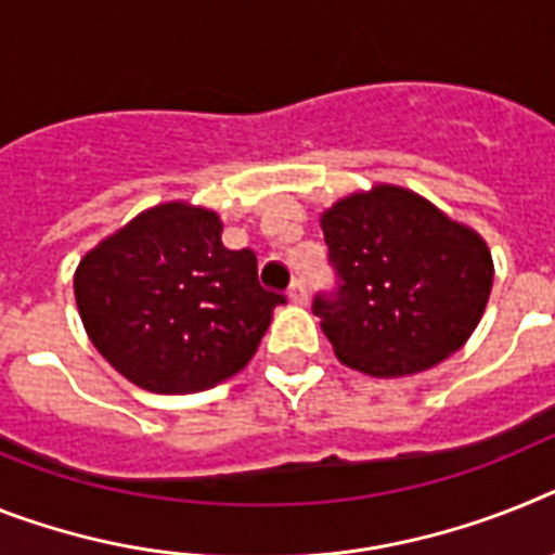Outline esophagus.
I'll return each mask as SVG.
<instances>
[{"mask_svg": "<svg viewBox=\"0 0 555 555\" xmlns=\"http://www.w3.org/2000/svg\"><path fill=\"white\" fill-rule=\"evenodd\" d=\"M287 299L293 301V305H307V287L301 279H296L291 285V291H287Z\"/></svg>", "mask_w": 555, "mask_h": 555, "instance_id": "esophagus-1", "label": "esophagus"}]
</instances>
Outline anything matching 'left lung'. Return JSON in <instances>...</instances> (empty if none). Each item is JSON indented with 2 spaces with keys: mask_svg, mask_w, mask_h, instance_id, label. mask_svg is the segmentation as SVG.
<instances>
[{
  "mask_svg": "<svg viewBox=\"0 0 555 555\" xmlns=\"http://www.w3.org/2000/svg\"><path fill=\"white\" fill-rule=\"evenodd\" d=\"M333 296L313 313L344 366L403 378L457 352L486 313L488 242L403 185L378 183L321 211Z\"/></svg>",
  "mask_w": 555,
  "mask_h": 555,
  "instance_id": "8db88e82",
  "label": "left lung"
}]
</instances>
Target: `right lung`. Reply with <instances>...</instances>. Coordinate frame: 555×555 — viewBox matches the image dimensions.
<instances>
[{
    "label": "right lung",
    "instance_id": "add662e5",
    "mask_svg": "<svg viewBox=\"0 0 555 555\" xmlns=\"http://www.w3.org/2000/svg\"><path fill=\"white\" fill-rule=\"evenodd\" d=\"M73 291L98 352L157 395L234 378L285 301L259 285L254 250L222 245L220 214L185 199L104 236L78 262Z\"/></svg>",
    "mask_w": 555,
    "mask_h": 555
}]
</instances>
